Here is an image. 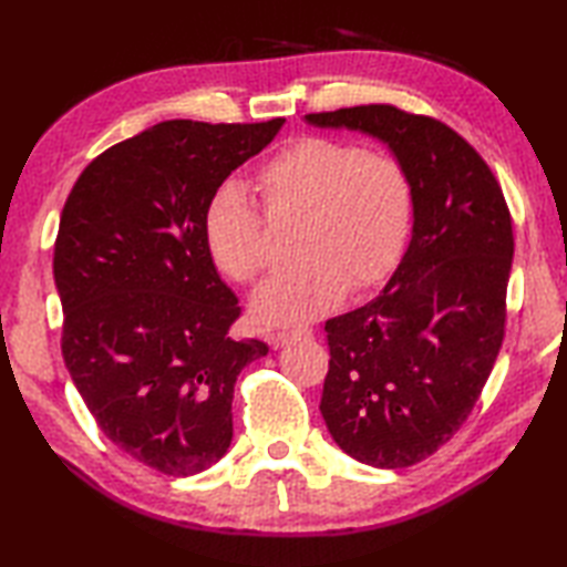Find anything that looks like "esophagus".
Masks as SVG:
<instances>
[{
	"mask_svg": "<svg viewBox=\"0 0 567 567\" xmlns=\"http://www.w3.org/2000/svg\"><path fill=\"white\" fill-rule=\"evenodd\" d=\"M309 336H311L309 327H297V329H290V331H275V333H270V343L275 348H280V346L290 343V341H297V339H309Z\"/></svg>",
	"mask_w": 567,
	"mask_h": 567,
	"instance_id": "34e87169",
	"label": "esophagus"
}]
</instances>
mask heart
<instances>
[{"label": "heart", "mask_w": 567, "mask_h": 567, "mask_svg": "<svg viewBox=\"0 0 567 567\" xmlns=\"http://www.w3.org/2000/svg\"><path fill=\"white\" fill-rule=\"evenodd\" d=\"M256 187L268 214L299 216L297 262L258 292V319H315L346 290L363 295L400 265L414 224V187L392 155L331 136H297L258 165ZM204 240L216 268L240 285L270 270L262 214L234 183L212 192Z\"/></svg>", "instance_id": "heart-1"}]
</instances>
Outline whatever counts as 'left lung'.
I'll list each match as a JSON object with an SVG mask.
<instances>
[{
    "mask_svg": "<svg viewBox=\"0 0 567 567\" xmlns=\"http://www.w3.org/2000/svg\"><path fill=\"white\" fill-rule=\"evenodd\" d=\"M394 151L414 187V231L400 268L365 307L327 321L321 414L355 461L396 470L436 453L465 424L507 327L514 231L495 173L424 114L360 104L307 114Z\"/></svg>",
    "mask_w": 567,
    "mask_h": 567,
    "instance_id": "obj_1",
    "label": "left lung"
}]
</instances>
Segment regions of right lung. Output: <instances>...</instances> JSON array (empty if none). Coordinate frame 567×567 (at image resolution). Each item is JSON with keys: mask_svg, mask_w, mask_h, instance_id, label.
Wrapping results in <instances>:
<instances>
[{"mask_svg": "<svg viewBox=\"0 0 567 567\" xmlns=\"http://www.w3.org/2000/svg\"><path fill=\"white\" fill-rule=\"evenodd\" d=\"M282 124H155L84 167L60 214L53 275L70 378L104 436L163 475L219 461L238 372L268 353L228 333L240 307L214 268L204 207Z\"/></svg>", "mask_w": 567, "mask_h": 567, "instance_id": "add662e5", "label": "right lung"}]
</instances>
